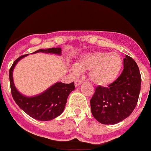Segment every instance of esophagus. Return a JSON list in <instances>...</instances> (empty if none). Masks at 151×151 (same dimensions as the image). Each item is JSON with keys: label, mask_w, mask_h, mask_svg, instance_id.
Listing matches in <instances>:
<instances>
[{"label": "esophagus", "mask_w": 151, "mask_h": 151, "mask_svg": "<svg viewBox=\"0 0 151 151\" xmlns=\"http://www.w3.org/2000/svg\"><path fill=\"white\" fill-rule=\"evenodd\" d=\"M81 83H82L81 80H76L75 82H74V86H75V87H78V86H80V85L81 84Z\"/></svg>", "instance_id": "1"}]
</instances>
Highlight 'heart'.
I'll use <instances>...</instances> for the list:
<instances>
[{
  "instance_id": "obj_1",
  "label": "heart",
  "mask_w": 151,
  "mask_h": 151,
  "mask_svg": "<svg viewBox=\"0 0 151 151\" xmlns=\"http://www.w3.org/2000/svg\"><path fill=\"white\" fill-rule=\"evenodd\" d=\"M122 67V60L117 53L106 52H89L82 55L70 71L77 74L80 71L88 70V76L93 83L106 86L117 78Z\"/></svg>"
}]
</instances>
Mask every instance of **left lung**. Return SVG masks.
I'll list each match as a JSON object with an SVG mask.
<instances>
[{
	"instance_id": "1",
	"label": "left lung",
	"mask_w": 151,
	"mask_h": 151,
	"mask_svg": "<svg viewBox=\"0 0 151 151\" xmlns=\"http://www.w3.org/2000/svg\"><path fill=\"white\" fill-rule=\"evenodd\" d=\"M122 74L108 87L98 86L91 99L93 117L104 125H114L131 114L138 102L141 74L137 63L126 55Z\"/></svg>"
}]
</instances>
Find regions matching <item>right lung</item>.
Wrapping results in <instances>:
<instances>
[{
  "label": "right lung",
  "mask_w": 151,
  "mask_h": 151,
  "mask_svg": "<svg viewBox=\"0 0 151 151\" xmlns=\"http://www.w3.org/2000/svg\"><path fill=\"white\" fill-rule=\"evenodd\" d=\"M61 48H51L39 49L33 54L42 52L61 55ZM27 55H23L17 58L9 69V81L12 97L17 105L33 119L40 121L52 120L60 116L64 111L68 95L75 89L74 83L65 84L58 82L38 95L27 96L22 94L14 84L13 70L17 62Z\"/></svg>",
  "instance_id": "obj_1"
}]
</instances>
